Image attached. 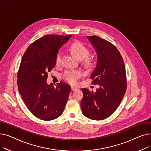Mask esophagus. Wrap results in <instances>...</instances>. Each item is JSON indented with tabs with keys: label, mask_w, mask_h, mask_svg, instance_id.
<instances>
[{
	"label": "esophagus",
	"mask_w": 151,
	"mask_h": 151,
	"mask_svg": "<svg viewBox=\"0 0 151 151\" xmlns=\"http://www.w3.org/2000/svg\"><path fill=\"white\" fill-rule=\"evenodd\" d=\"M76 90H78V89L76 88H75V87H71V91H75Z\"/></svg>",
	"instance_id": "obj_1"
}]
</instances>
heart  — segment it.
<instances>
[{"mask_svg": "<svg viewBox=\"0 0 151 151\" xmlns=\"http://www.w3.org/2000/svg\"><path fill=\"white\" fill-rule=\"evenodd\" d=\"M69 50L72 53L74 56L79 60H83L88 56L90 54V51L87 46L80 42H75L70 46ZM60 53L57 54L55 58V63L59 65L60 62ZM92 59L88 58L86 60V63L90 64L92 63ZM83 73L80 70H67L63 73L62 77L65 81L70 84H75L76 83L78 80H79L82 76Z\"/></svg>", "mask_w": 151, "mask_h": 151, "instance_id": "heart-1", "label": "heart"}]
</instances>
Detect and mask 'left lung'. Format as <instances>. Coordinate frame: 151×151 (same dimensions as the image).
<instances>
[{
    "label": "left lung",
    "mask_w": 151,
    "mask_h": 151,
    "mask_svg": "<svg viewBox=\"0 0 151 151\" xmlns=\"http://www.w3.org/2000/svg\"><path fill=\"white\" fill-rule=\"evenodd\" d=\"M96 50L97 65L91 78L98 84L97 91L83 88L81 102L83 114L92 120H103L111 115L120 105L127 89L123 59L111 43L97 36H87Z\"/></svg>",
    "instance_id": "left-lung-1"
}]
</instances>
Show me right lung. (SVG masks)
<instances>
[{"instance_id": "1", "label": "right lung", "mask_w": 151, "mask_h": 151, "mask_svg": "<svg viewBox=\"0 0 151 151\" xmlns=\"http://www.w3.org/2000/svg\"><path fill=\"white\" fill-rule=\"evenodd\" d=\"M71 35H46L32 43L24 54L18 72V87L24 102L35 117L51 121L63 113L71 86L60 82L47 84V72L55 65L60 47Z\"/></svg>"}]
</instances>
